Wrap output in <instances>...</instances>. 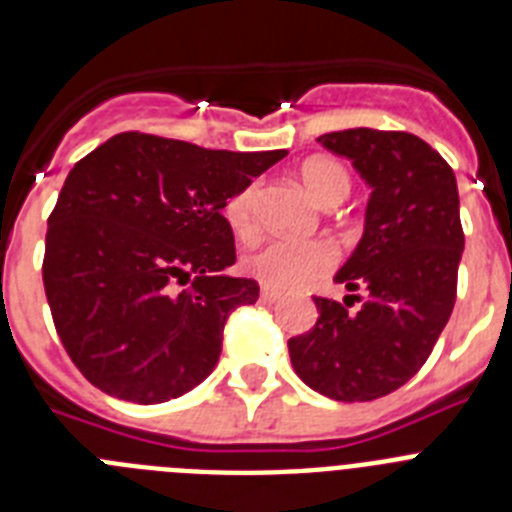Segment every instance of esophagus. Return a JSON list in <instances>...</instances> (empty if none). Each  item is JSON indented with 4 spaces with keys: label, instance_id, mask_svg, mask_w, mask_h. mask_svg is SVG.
I'll return each mask as SVG.
<instances>
[{
    "label": "esophagus",
    "instance_id": "34e87169",
    "mask_svg": "<svg viewBox=\"0 0 512 512\" xmlns=\"http://www.w3.org/2000/svg\"><path fill=\"white\" fill-rule=\"evenodd\" d=\"M261 300L274 305V302L282 300V292H277V289H271V287H261Z\"/></svg>",
    "mask_w": 512,
    "mask_h": 512
}]
</instances>
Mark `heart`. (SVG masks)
Returning <instances> with one entry per match:
<instances>
[{"label": "heart", "mask_w": 512, "mask_h": 512, "mask_svg": "<svg viewBox=\"0 0 512 512\" xmlns=\"http://www.w3.org/2000/svg\"><path fill=\"white\" fill-rule=\"evenodd\" d=\"M297 182L315 205H341L351 192V174L336 158H307L297 169ZM225 220L238 238L256 230V187H243L225 205ZM333 264V248L323 241H284L269 238L246 251L243 269L271 289H297L323 277Z\"/></svg>", "instance_id": "obj_1"}]
</instances>
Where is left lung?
<instances>
[{
	"instance_id": "1",
	"label": "left lung",
	"mask_w": 512,
	"mask_h": 512,
	"mask_svg": "<svg viewBox=\"0 0 512 512\" xmlns=\"http://www.w3.org/2000/svg\"><path fill=\"white\" fill-rule=\"evenodd\" d=\"M318 140L372 187L361 241L333 277L366 300L348 312L315 297L318 323L289 338V359L320 395L369 402L415 377L449 323L464 253L459 189L451 166L418 135L354 128Z\"/></svg>"
}]
</instances>
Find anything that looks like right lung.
Returning <instances> with one entry per match:
<instances>
[{"mask_svg":"<svg viewBox=\"0 0 512 512\" xmlns=\"http://www.w3.org/2000/svg\"><path fill=\"white\" fill-rule=\"evenodd\" d=\"M287 151H210L120 133L63 182L45 233L43 284L63 348L102 392L158 405L205 382L230 312L259 300L228 277L223 207Z\"/></svg>","mask_w":512,"mask_h":512,"instance_id":"right-lung-1","label":"right lung"}]
</instances>
